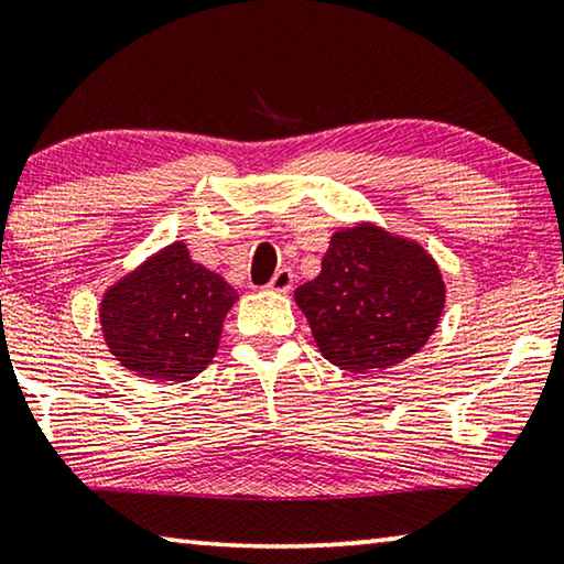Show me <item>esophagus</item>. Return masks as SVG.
<instances>
[{
  "label": "esophagus",
  "mask_w": 564,
  "mask_h": 564,
  "mask_svg": "<svg viewBox=\"0 0 564 564\" xmlns=\"http://www.w3.org/2000/svg\"><path fill=\"white\" fill-rule=\"evenodd\" d=\"M291 289H293V273L289 271V268L275 271L271 283H268V291H273V293H289Z\"/></svg>",
  "instance_id": "1"
}]
</instances>
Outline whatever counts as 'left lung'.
<instances>
[{"label":"left lung","mask_w":564,"mask_h":564,"mask_svg":"<svg viewBox=\"0 0 564 564\" xmlns=\"http://www.w3.org/2000/svg\"><path fill=\"white\" fill-rule=\"evenodd\" d=\"M293 299L324 359L369 373L422 351L440 326L446 283L422 243L361 220L330 236L321 273Z\"/></svg>","instance_id":"obj_1"}]
</instances>
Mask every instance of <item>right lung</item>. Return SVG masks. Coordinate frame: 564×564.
Returning <instances> with one entry per match:
<instances>
[{
	"label": "right lung",
	"instance_id": "1",
	"mask_svg": "<svg viewBox=\"0 0 564 564\" xmlns=\"http://www.w3.org/2000/svg\"><path fill=\"white\" fill-rule=\"evenodd\" d=\"M238 291L195 263L185 240H173L118 281L100 301L107 351L148 381H191L218 354L223 321Z\"/></svg>",
	"mask_w": 564,
	"mask_h": 564
}]
</instances>
